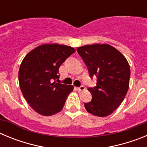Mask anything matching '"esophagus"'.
Masks as SVG:
<instances>
[{"mask_svg": "<svg viewBox=\"0 0 147 147\" xmlns=\"http://www.w3.org/2000/svg\"><path fill=\"white\" fill-rule=\"evenodd\" d=\"M77 90H79V91H83V90H85V88L83 85H82V86H80V88H78Z\"/></svg>", "mask_w": 147, "mask_h": 147, "instance_id": "34e87169", "label": "esophagus"}]
</instances>
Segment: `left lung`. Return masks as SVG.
I'll return each mask as SVG.
<instances>
[{
    "label": "left lung",
    "mask_w": 147,
    "mask_h": 147,
    "mask_svg": "<svg viewBox=\"0 0 147 147\" xmlns=\"http://www.w3.org/2000/svg\"><path fill=\"white\" fill-rule=\"evenodd\" d=\"M88 67L90 77L96 76V86L89 88L92 100L84 104L90 113L105 117L123 102L129 84L130 68L124 55L108 44H93L77 49Z\"/></svg>",
    "instance_id": "1"
}]
</instances>
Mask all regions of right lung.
Instances as JSON below:
<instances>
[{
  "mask_svg": "<svg viewBox=\"0 0 147 147\" xmlns=\"http://www.w3.org/2000/svg\"><path fill=\"white\" fill-rule=\"evenodd\" d=\"M74 52L71 46L45 44L31 51L23 59L18 74L20 90L28 105L40 115L49 116L60 112L73 91V85L53 82L59 78L61 65Z\"/></svg>",
  "mask_w": 147,
  "mask_h": 147,
  "instance_id": "obj_1",
  "label": "right lung"
}]
</instances>
